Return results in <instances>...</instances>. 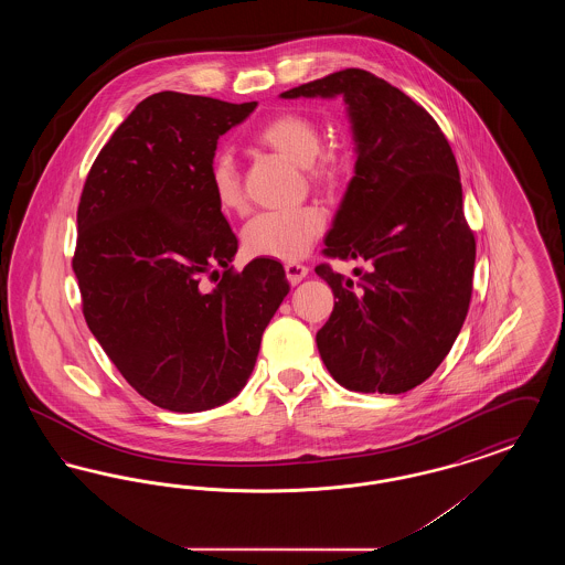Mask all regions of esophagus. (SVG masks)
<instances>
[{
    "mask_svg": "<svg viewBox=\"0 0 565 565\" xmlns=\"http://www.w3.org/2000/svg\"><path fill=\"white\" fill-rule=\"evenodd\" d=\"M284 269H286V277H288V281H290L292 286L300 284V281L307 277V273H309V269H307L305 265H298V263H288Z\"/></svg>",
    "mask_w": 565,
    "mask_h": 565,
    "instance_id": "obj_1",
    "label": "esophagus"
}]
</instances>
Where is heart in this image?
Wrapping results in <instances>:
<instances>
[{
  "instance_id": "b5f03b06",
  "label": "heart",
  "mask_w": 565,
  "mask_h": 565,
  "mask_svg": "<svg viewBox=\"0 0 565 565\" xmlns=\"http://www.w3.org/2000/svg\"><path fill=\"white\" fill-rule=\"evenodd\" d=\"M254 141L279 157L300 164L307 182L323 192L341 189L350 173V154L339 146H320V127L300 111H279L265 120ZM210 190L222 214H245L247 201L242 175L231 154L220 152L210 164ZM326 217L320 207L302 205L288 212H265L243 228V249L254 258L298 260L323 233Z\"/></svg>"
}]
</instances>
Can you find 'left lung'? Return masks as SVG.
Segmentation results:
<instances>
[{
    "instance_id": "8db88e82",
    "label": "left lung",
    "mask_w": 565,
    "mask_h": 565,
    "mask_svg": "<svg viewBox=\"0 0 565 565\" xmlns=\"http://www.w3.org/2000/svg\"><path fill=\"white\" fill-rule=\"evenodd\" d=\"M343 95L355 175L323 256L362 258L358 281L318 265L334 309L318 332L328 373L351 392L403 394L440 366L463 326L477 243L454 150L436 120L401 88L364 70L334 72L281 93Z\"/></svg>"
}]
</instances>
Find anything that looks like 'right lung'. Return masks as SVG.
Segmentation results:
<instances>
[{"label": "right lung", "instance_id": "add662e5", "mask_svg": "<svg viewBox=\"0 0 565 565\" xmlns=\"http://www.w3.org/2000/svg\"><path fill=\"white\" fill-rule=\"evenodd\" d=\"M256 106L154 93L109 137L82 189L72 267L84 320L135 392L167 411L235 398L290 292L277 260L231 267L237 237L210 190L220 135Z\"/></svg>", "mask_w": 565, "mask_h": 565}]
</instances>
